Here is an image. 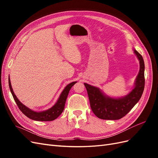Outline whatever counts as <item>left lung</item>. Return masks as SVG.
<instances>
[{"label": "left lung", "instance_id": "8db88e82", "mask_svg": "<svg viewBox=\"0 0 158 158\" xmlns=\"http://www.w3.org/2000/svg\"><path fill=\"white\" fill-rule=\"evenodd\" d=\"M140 63V70L135 84V88L125 96L113 98L105 95L99 88L86 83L84 85L87 89L90 107L95 115L105 120H118L131 111L139 101L144 92V62L142 55L134 50Z\"/></svg>", "mask_w": 158, "mask_h": 158}]
</instances>
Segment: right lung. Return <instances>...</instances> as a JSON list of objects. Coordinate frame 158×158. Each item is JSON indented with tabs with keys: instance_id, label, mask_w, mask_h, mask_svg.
<instances>
[{
	"instance_id": "right-lung-1",
	"label": "right lung",
	"mask_w": 158,
	"mask_h": 158,
	"mask_svg": "<svg viewBox=\"0 0 158 158\" xmlns=\"http://www.w3.org/2000/svg\"><path fill=\"white\" fill-rule=\"evenodd\" d=\"M76 83V82H73L66 85V86L64 88V89H63V92L61 93L59 99L57 100L56 103L51 108L46 110V111L36 112V111H33V110L30 109L29 108L25 106L24 105L22 104L20 101H19L18 99L16 98V95L14 94V91L12 88L10 78L8 79V84H9V87H10V92L12 94L14 99L15 100L18 108L20 109V111L24 114L26 117L32 119V120L38 121H53L58 117L62 113H63V110L64 109L65 102L69 95V91Z\"/></svg>"
}]
</instances>
